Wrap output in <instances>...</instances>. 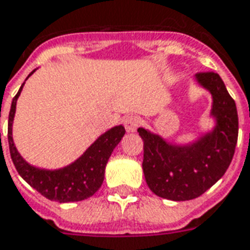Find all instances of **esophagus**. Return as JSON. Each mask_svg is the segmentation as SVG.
I'll use <instances>...</instances> for the list:
<instances>
[{
    "mask_svg": "<svg viewBox=\"0 0 250 250\" xmlns=\"http://www.w3.org/2000/svg\"><path fill=\"white\" fill-rule=\"evenodd\" d=\"M140 125V119L138 116H127L125 119V130L128 131V132H134V131L138 130V127Z\"/></svg>",
    "mask_w": 250,
    "mask_h": 250,
    "instance_id": "1",
    "label": "esophagus"
}]
</instances>
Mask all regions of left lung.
Wrapping results in <instances>:
<instances>
[{
  "label": "left lung",
  "instance_id": "1",
  "mask_svg": "<svg viewBox=\"0 0 250 250\" xmlns=\"http://www.w3.org/2000/svg\"><path fill=\"white\" fill-rule=\"evenodd\" d=\"M196 79L213 97L212 115L217 125L210 134L192 146H172L144 128L138 130L144 143L146 182L155 195L168 200H192L208 191L227 172L237 144V108L223 79L214 71L197 73Z\"/></svg>",
  "mask_w": 250,
  "mask_h": 250
}]
</instances>
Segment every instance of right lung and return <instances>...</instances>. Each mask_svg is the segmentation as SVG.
<instances>
[{
	"label": "right lung",
	"instance_id": "obj_1",
	"mask_svg": "<svg viewBox=\"0 0 250 250\" xmlns=\"http://www.w3.org/2000/svg\"><path fill=\"white\" fill-rule=\"evenodd\" d=\"M34 71L36 70H33L29 74V77ZM22 87L23 83L16 97L13 98L12 107L9 112V122H7V142H9L10 156L17 172L27 184H30L36 191L40 192L41 195L45 196L49 200L70 203V201H82L91 197L101 188L104 179L106 164L114 148L125 136V127L116 125L107 131L106 134L99 136L97 142L91 144V147L77 162H74L67 167L55 171L33 167L27 164L18 153L12 138L13 118L16 112L17 99L21 94Z\"/></svg>",
	"mask_w": 250,
	"mask_h": 250
}]
</instances>
